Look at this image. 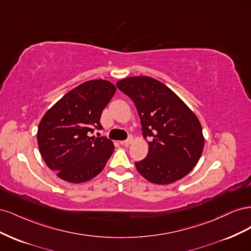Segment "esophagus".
<instances>
[{
	"label": "esophagus",
	"instance_id": "obj_1",
	"mask_svg": "<svg viewBox=\"0 0 251 251\" xmlns=\"http://www.w3.org/2000/svg\"><path fill=\"white\" fill-rule=\"evenodd\" d=\"M132 141H133V138L132 137H130V138H127L126 140H125V141H120V143L121 144H124V146H126V147H127L128 144H131L132 143Z\"/></svg>",
	"mask_w": 251,
	"mask_h": 251
}]
</instances>
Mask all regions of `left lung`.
Listing matches in <instances>:
<instances>
[{
	"mask_svg": "<svg viewBox=\"0 0 251 251\" xmlns=\"http://www.w3.org/2000/svg\"><path fill=\"white\" fill-rule=\"evenodd\" d=\"M117 88L134 101L149 153L135 162L151 183L170 184L191 172L204 148L202 126L195 113L164 83L149 76L117 81Z\"/></svg>",
	"mask_w": 251,
	"mask_h": 251,
	"instance_id": "obj_1",
	"label": "left lung"
}]
</instances>
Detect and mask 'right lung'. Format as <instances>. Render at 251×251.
Here are the masks:
<instances>
[{
    "instance_id": "add662e5",
    "label": "right lung",
    "mask_w": 251,
    "mask_h": 251,
    "mask_svg": "<svg viewBox=\"0 0 251 251\" xmlns=\"http://www.w3.org/2000/svg\"><path fill=\"white\" fill-rule=\"evenodd\" d=\"M115 92L108 80H89L69 91L43 116L37 128L39 149L60 179L82 183L103 170L114 144L91 135L94 128H102L101 113Z\"/></svg>"
}]
</instances>
